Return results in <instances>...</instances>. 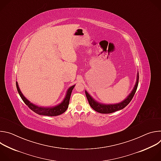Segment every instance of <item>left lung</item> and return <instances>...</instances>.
<instances>
[{
    "instance_id": "1",
    "label": "left lung",
    "mask_w": 161,
    "mask_h": 161,
    "mask_svg": "<svg viewBox=\"0 0 161 161\" xmlns=\"http://www.w3.org/2000/svg\"><path fill=\"white\" fill-rule=\"evenodd\" d=\"M138 82H139V74L137 73V81L136 82V85H135L133 90L130 92V94L122 102H121L120 103L115 104H104L102 103H99L97 102L96 100H94L92 97L86 91H85V94H86V98L88 99L90 106L93 109H94L95 111H96L97 112H99L100 113H105V114L111 113H113L116 111L120 110V109L124 108L127 104H129V103L131 101V100L132 99V98L136 93L137 88V85H138Z\"/></svg>"
}]
</instances>
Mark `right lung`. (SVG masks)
Segmentation results:
<instances>
[{"instance_id": "1", "label": "right lung", "mask_w": 161, "mask_h": 161, "mask_svg": "<svg viewBox=\"0 0 161 161\" xmlns=\"http://www.w3.org/2000/svg\"><path fill=\"white\" fill-rule=\"evenodd\" d=\"M16 88H17V90L18 92V94L20 96L21 99L31 110H32L36 113L40 114V115L50 116V117L59 115V114H62L63 113H64L66 111V109L68 108L69 104V99L71 97L72 90H73V88L75 86V85H73V86L69 88V89L67 92L65 97L64 98L63 101L60 104L55 106L54 107H47L46 108V107L37 106L32 104V103H31L29 101H28L24 96V95L22 94L21 92L20 91V90L19 88L17 81L16 82Z\"/></svg>"}]
</instances>
